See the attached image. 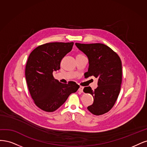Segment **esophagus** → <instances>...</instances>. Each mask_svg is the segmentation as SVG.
Masks as SVG:
<instances>
[{
	"label": "esophagus",
	"mask_w": 147,
	"mask_h": 147,
	"mask_svg": "<svg viewBox=\"0 0 147 147\" xmlns=\"http://www.w3.org/2000/svg\"><path fill=\"white\" fill-rule=\"evenodd\" d=\"M83 89H84V87H82V86H80V87H79L78 90H79V92H83Z\"/></svg>",
	"instance_id": "esophagus-1"
}]
</instances>
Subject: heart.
<instances>
[{
	"mask_svg": "<svg viewBox=\"0 0 147 147\" xmlns=\"http://www.w3.org/2000/svg\"><path fill=\"white\" fill-rule=\"evenodd\" d=\"M82 55V54H78V55Z\"/></svg>",
	"mask_w": 147,
	"mask_h": 147,
	"instance_id": "obj_1",
	"label": "heart"
}]
</instances>
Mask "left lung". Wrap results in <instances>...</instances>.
Wrapping results in <instances>:
<instances>
[{
    "label": "left lung",
    "mask_w": 147,
    "mask_h": 147,
    "mask_svg": "<svg viewBox=\"0 0 147 147\" xmlns=\"http://www.w3.org/2000/svg\"><path fill=\"white\" fill-rule=\"evenodd\" d=\"M77 48L87 55L88 59L86 78L93 76L98 79V87L84 88V92L91 94L94 101L87 109L95 115H102L109 111L119 95L121 80V61L112 49L101 43H75Z\"/></svg>",
    "instance_id": "1"
}]
</instances>
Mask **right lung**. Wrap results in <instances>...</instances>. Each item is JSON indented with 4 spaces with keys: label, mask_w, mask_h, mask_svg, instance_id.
I'll list each match as a JSON object with an SVG mask.
<instances>
[{
    "label": "right lung",
    "mask_w": 147,
    "mask_h": 147,
    "mask_svg": "<svg viewBox=\"0 0 147 147\" xmlns=\"http://www.w3.org/2000/svg\"><path fill=\"white\" fill-rule=\"evenodd\" d=\"M74 42H49L30 53L26 67V79L35 105L42 111H56L79 86L74 82L62 84L53 73L59 70L61 60L71 51Z\"/></svg>",
    "instance_id": "obj_1"
}]
</instances>
